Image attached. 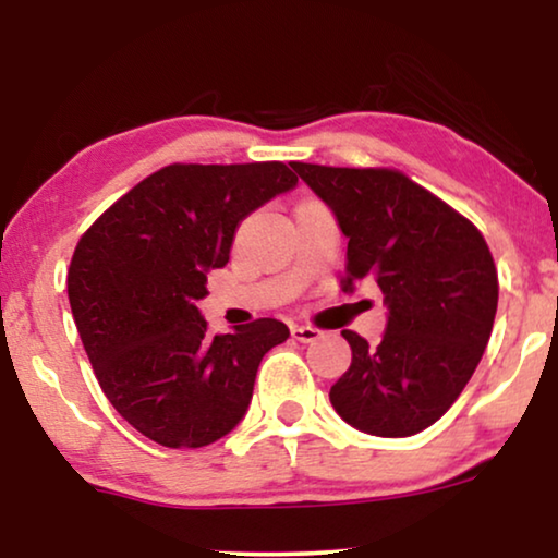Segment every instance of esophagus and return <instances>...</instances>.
Instances as JSON below:
<instances>
[{"mask_svg":"<svg viewBox=\"0 0 558 558\" xmlns=\"http://www.w3.org/2000/svg\"><path fill=\"white\" fill-rule=\"evenodd\" d=\"M292 338L300 342H315L319 338V330H315V327H307V325H292Z\"/></svg>","mask_w":558,"mask_h":558,"instance_id":"esophagus-1","label":"esophagus"}]
</instances>
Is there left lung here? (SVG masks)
Returning <instances> with one entry per match:
<instances>
[{
  "label": "left lung",
  "mask_w": 558,
  "mask_h": 558,
  "mask_svg": "<svg viewBox=\"0 0 558 558\" xmlns=\"http://www.w3.org/2000/svg\"><path fill=\"white\" fill-rule=\"evenodd\" d=\"M348 239L342 292L373 279L386 332L376 348L342 330L350 368L330 388L338 414L373 437H411L457 401L498 310V271L475 226L407 174L292 162Z\"/></svg>",
  "instance_id": "obj_1"
}]
</instances>
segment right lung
<instances>
[{"label": "right lung", "instance_id": "obj_1", "mask_svg": "<svg viewBox=\"0 0 558 558\" xmlns=\"http://www.w3.org/2000/svg\"><path fill=\"white\" fill-rule=\"evenodd\" d=\"M294 187L281 162L170 165L83 233L68 271L75 327L106 399L147 439L205 447L246 416L258 363L289 327L264 317L210 338L197 302L241 220Z\"/></svg>", "mask_w": 558, "mask_h": 558}]
</instances>
